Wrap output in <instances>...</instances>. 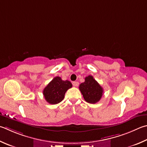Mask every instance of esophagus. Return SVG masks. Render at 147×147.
<instances>
[{
    "label": "esophagus",
    "instance_id": "obj_1",
    "mask_svg": "<svg viewBox=\"0 0 147 147\" xmlns=\"http://www.w3.org/2000/svg\"><path fill=\"white\" fill-rule=\"evenodd\" d=\"M73 85H74V87H78V85H79V82H74L73 83Z\"/></svg>",
    "mask_w": 147,
    "mask_h": 147
}]
</instances>
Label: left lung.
<instances>
[{
  "mask_svg": "<svg viewBox=\"0 0 147 147\" xmlns=\"http://www.w3.org/2000/svg\"><path fill=\"white\" fill-rule=\"evenodd\" d=\"M79 89L84 100L92 104L98 102L103 93V88L90 75L85 77V82L80 85Z\"/></svg>",
  "mask_w": 147,
  "mask_h": 147,
  "instance_id": "8db88e82",
  "label": "left lung"
}]
</instances>
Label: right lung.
<instances>
[{
    "label": "right lung",
    "mask_w": 147,
    "mask_h": 147,
    "mask_svg": "<svg viewBox=\"0 0 147 147\" xmlns=\"http://www.w3.org/2000/svg\"><path fill=\"white\" fill-rule=\"evenodd\" d=\"M72 87V84L63 81L59 76L55 77L44 88L43 94L45 100L50 104H57L62 101L67 90Z\"/></svg>",
    "instance_id": "obj_1"
}]
</instances>
